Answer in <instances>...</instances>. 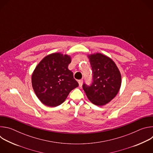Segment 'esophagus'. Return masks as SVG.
I'll return each instance as SVG.
<instances>
[{
    "label": "esophagus",
    "instance_id": "obj_1",
    "mask_svg": "<svg viewBox=\"0 0 153 153\" xmlns=\"http://www.w3.org/2000/svg\"><path fill=\"white\" fill-rule=\"evenodd\" d=\"M78 83H79V86L81 87L82 86V84H83V80L81 79V80H79L78 81Z\"/></svg>",
    "mask_w": 153,
    "mask_h": 153
}]
</instances>
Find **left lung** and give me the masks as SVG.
<instances>
[{"instance_id":"obj_1","label":"left lung","mask_w":153,"mask_h":153,"mask_svg":"<svg viewBox=\"0 0 153 153\" xmlns=\"http://www.w3.org/2000/svg\"><path fill=\"white\" fill-rule=\"evenodd\" d=\"M93 70V81L90 86L83 85V89L90 101L103 106L113 100L119 93L122 83L120 72L115 62L101 53L88 54Z\"/></svg>"}]
</instances>
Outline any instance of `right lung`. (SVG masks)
Listing matches in <instances>:
<instances>
[{"label": "right lung", "mask_w": 153, "mask_h": 153, "mask_svg": "<svg viewBox=\"0 0 153 153\" xmlns=\"http://www.w3.org/2000/svg\"><path fill=\"white\" fill-rule=\"evenodd\" d=\"M71 62L70 55L54 53L45 56L36 66L31 76L32 86L43 104L51 107L60 105L79 86L68 68Z\"/></svg>", "instance_id": "1"}]
</instances>
